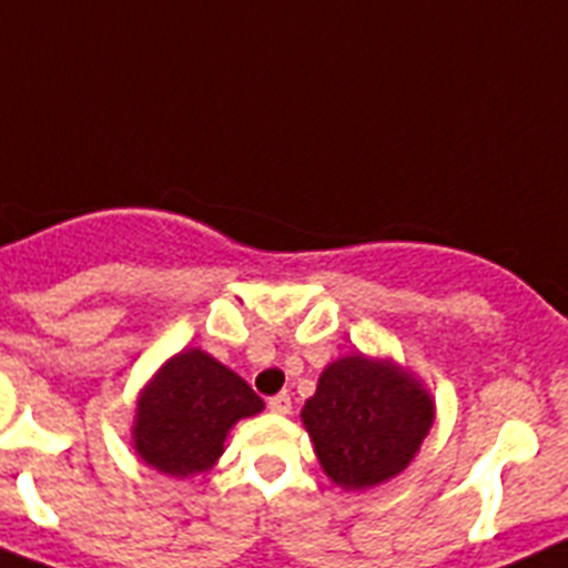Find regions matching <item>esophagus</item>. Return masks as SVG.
I'll return each instance as SVG.
<instances>
[{
  "label": "esophagus",
  "instance_id": "1",
  "mask_svg": "<svg viewBox=\"0 0 568 568\" xmlns=\"http://www.w3.org/2000/svg\"><path fill=\"white\" fill-rule=\"evenodd\" d=\"M268 408L274 414H288L291 412V397L288 394H274L268 400Z\"/></svg>",
  "mask_w": 568,
  "mask_h": 568
}]
</instances>
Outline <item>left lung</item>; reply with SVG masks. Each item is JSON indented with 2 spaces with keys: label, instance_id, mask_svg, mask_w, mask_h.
<instances>
[{
  "label": "left lung",
  "instance_id": "1",
  "mask_svg": "<svg viewBox=\"0 0 568 568\" xmlns=\"http://www.w3.org/2000/svg\"><path fill=\"white\" fill-rule=\"evenodd\" d=\"M300 417L325 475L343 489H372L414 460L434 423V400L392 359L348 354L320 374Z\"/></svg>",
  "mask_w": 568,
  "mask_h": 568
}]
</instances>
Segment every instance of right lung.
Instances as JSON below:
<instances>
[{"mask_svg":"<svg viewBox=\"0 0 568 568\" xmlns=\"http://www.w3.org/2000/svg\"><path fill=\"white\" fill-rule=\"evenodd\" d=\"M260 412L263 400L240 374L200 348H185L142 388L134 448L162 475H200L220 460L231 426Z\"/></svg>","mask_w":568,"mask_h":568,"instance_id":"obj_1","label":"right lung"}]
</instances>
